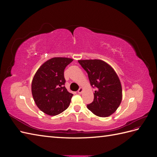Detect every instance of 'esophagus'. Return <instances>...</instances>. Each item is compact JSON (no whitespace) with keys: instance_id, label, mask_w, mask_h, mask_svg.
I'll use <instances>...</instances> for the list:
<instances>
[{"instance_id":"obj_1","label":"esophagus","mask_w":157,"mask_h":157,"mask_svg":"<svg viewBox=\"0 0 157 157\" xmlns=\"http://www.w3.org/2000/svg\"><path fill=\"white\" fill-rule=\"evenodd\" d=\"M82 91H83V88H80L78 89V94H81V93L82 92Z\"/></svg>"}]
</instances>
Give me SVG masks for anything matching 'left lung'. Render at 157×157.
Here are the masks:
<instances>
[{
    "mask_svg": "<svg viewBox=\"0 0 157 157\" xmlns=\"http://www.w3.org/2000/svg\"><path fill=\"white\" fill-rule=\"evenodd\" d=\"M86 71L91 86L96 89L94 101L87 105L89 110L100 117L110 116L122 101V86L115 71L100 59L78 60Z\"/></svg>",
    "mask_w": 157,
    "mask_h": 157,
    "instance_id": "obj_1",
    "label": "left lung"
}]
</instances>
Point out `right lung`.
<instances>
[{
    "instance_id": "right-lung-1",
    "label": "right lung",
    "mask_w": 157,
    "mask_h": 157,
    "mask_svg": "<svg viewBox=\"0 0 157 157\" xmlns=\"http://www.w3.org/2000/svg\"><path fill=\"white\" fill-rule=\"evenodd\" d=\"M73 61L67 58H53L37 70L31 84L34 101L40 111L54 116L69 107L73 94L65 87L64 70Z\"/></svg>"
}]
</instances>
